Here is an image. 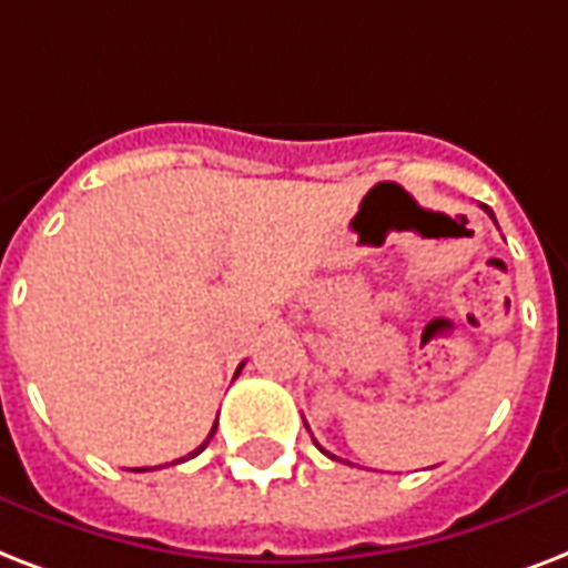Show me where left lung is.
I'll list each match as a JSON object with an SVG mask.
<instances>
[{"label": "left lung", "mask_w": 568, "mask_h": 568, "mask_svg": "<svg viewBox=\"0 0 568 568\" xmlns=\"http://www.w3.org/2000/svg\"><path fill=\"white\" fill-rule=\"evenodd\" d=\"M483 210H486V213H489V215H491V222H495V213H491L489 206H483ZM328 456H332V453H328ZM332 459H334V456H332Z\"/></svg>", "instance_id": "obj_1"}]
</instances>
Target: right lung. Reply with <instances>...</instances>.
<instances>
[{"label":"right lung","mask_w":568,"mask_h":568,"mask_svg":"<svg viewBox=\"0 0 568 568\" xmlns=\"http://www.w3.org/2000/svg\"><path fill=\"white\" fill-rule=\"evenodd\" d=\"M240 371H243V364H240V367H236V373H240ZM213 433H215V426H213V429H210V435H206V442L201 444V447H197V450H192V453H189L186 459H192V456H197V453L204 450L206 444H210V438H213ZM186 459H178V463H186ZM171 465H174V463H171ZM133 471H148V468H133Z\"/></svg>","instance_id":"1"}]
</instances>
